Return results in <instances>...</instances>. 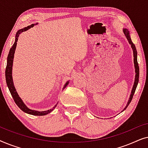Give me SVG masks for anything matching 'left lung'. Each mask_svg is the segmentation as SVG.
<instances>
[{
	"mask_svg": "<svg viewBox=\"0 0 148 148\" xmlns=\"http://www.w3.org/2000/svg\"><path fill=\"white\" fill-rule=\"evenodd\" d=\"M123 33H124L125 37L127 38V40H128L129 43L131 44V48H132V50H133V57H134V58H133V60H134L135 73H136V74H135L134 85H133L132 90H131V94L130 95V97H129V101H128V102H127V106H125V108L124 109H123V110H125V109L127 108V107L129 106V104H130L131 100H132L133 96L135 94V90H136V88H137V84H138L139 77V66H138V62H137V50H136V48H135V44L133 43L132 40H131V39L130 34H129V31H128V29H123Z\"/></svg>",
	"mask_w": 148,
	"mask_h": 148,
	"instance_id": "1",
	"label": "left lung"
}]
</instances>
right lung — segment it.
I'll use <instances>...</instances> for the list:
<instances>
[{
    "mask_svg": "<svg viewBox=\"0 0 148 148\" xmlns=\"http://www.w3.org/2000/svg\"><path fill=\"white\" fill-rule=\"evenodd\" d=\"M34 24H32L31 25H29L27 26V27H24L23 29H19V31L17 32V34H16L15 41L14 42L13 45L12 46L11 49H10L9 54H8V56H7V67H6V70H5V77H6V82H7V85L8 88H9L10 93H11L14 101H15V102L16 103V104L17 105L18 107H19L21 110H23L24 112L27 113V114L36 115V116H43V115H46L48 114V113H50V112H52L57 104H56L52 109H50V110H45V111H37V110H31V109L27 108V106H25V104H24L21 99L20 98V97L19 96V95H18L17 92H16V90L13 85V78H12V68H13L14 54H15V48H16V46H17V42L18 38H19V35L22 33V32L27 31V29H30V28L34 27ZM68 84H69V81L64 86L63 89L65 88L67 86Z\"/></svg>",
    "mask_w": 148,
    "mask_h": 148,
    "instance_id": "right-lung-1",
    "label": "right lung"
}]
</instances>
